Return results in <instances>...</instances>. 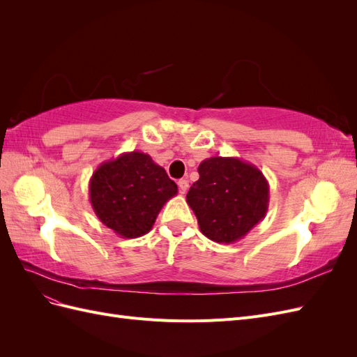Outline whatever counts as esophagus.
<instances>
[{"instance_id": "esophagus-1", "label": "esophagus", "mask_w": 357, "mask_h": 357, "mask_svg": "<svg viewBox=\"0 0 357 357\" xmlns=\"http://www.w3.org/2000/svg\"><path fill=\"white\" fill-rule=\"evenodd\" d=\"M178 189H180V193H186L189 189V180L188 178L178 180Z\"/></svg>"}]
</instances>
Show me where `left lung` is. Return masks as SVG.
Masks as SVG:
<instances>
[{
	"label": "left lung",
	"instance_id": "left-lung-1",
	"mask_svg": "<svg viewBox=\"0 0 357 357\" xmlns=\"http://www.w3.org/2000/svg\"><path fill=\"white\" fill-rule=\"evenodd\" d=\"M199 178L186 201L201 232L215 243L240 241L264 220L269 205V185L262 171L240 158L204 159Z\"/></svg>",
	"mask_w": 357,
	"mask_h": 357
}]
</instances>
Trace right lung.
<instances>
[{
    "instance_id": "obj_1",
    "label": "right lung",
    "mask_w": 357,
    "mask_h": 357,
    "mask_svg": "<svg viewBox=\"0 0 357 357\" xmlns=\"http://www.w3.org/2000/svg\"><path fill=\"white\" fill-rule=\"evenodd\" d=\"M177 192L165 169L143 152H126L102 162L89 181L96 218L122 238L147 234Z\"/></svg>"
}]
</instances>
